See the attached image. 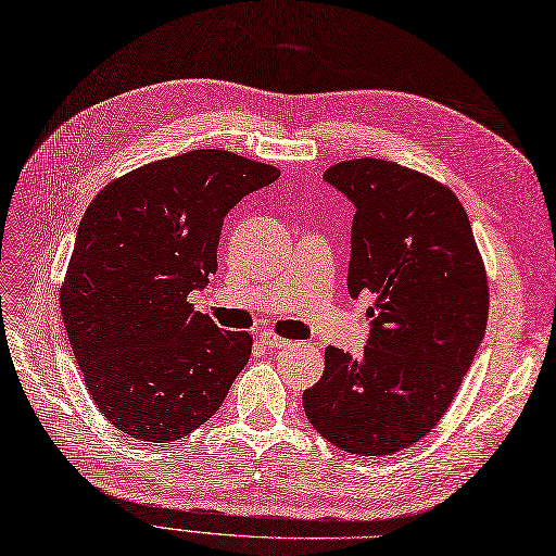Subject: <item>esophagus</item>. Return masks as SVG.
<instances>
[{
    "instance_id": "34e87169",
    "label": "esophagus",
    "mask_w": 556,
    "mask_h": 556,
    "mask_svg": "<svg viewBox=\"0 0 556 556\" xmlns=\"http://www.w3.org/2000/svg\"><path fill=\"white\" fill-rule=\"evenodd\" d=\"M261 343L267 348V351H281V348H289L291 341H286L275 334H261Z\"/></svg>"
}]
</instances>
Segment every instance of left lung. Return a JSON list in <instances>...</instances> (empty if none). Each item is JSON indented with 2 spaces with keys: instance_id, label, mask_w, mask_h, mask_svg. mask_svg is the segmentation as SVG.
I'll list each match as a JSON object with an SVG mask.
<instances>
[{
  "instance_id": "1",
  "label": "left lung",
  "mask_w": 556,
  "mask_h": 556,
  "mask_svg": "<svg viewBox=\"0 0 556 556\" xmlns=\"http://www.w3.org/2000/svg\"><path fill=\"white\" fill-rule=\"evenodd\" d=\"M323 178L355 205L348 293H374L376 306L359 357L325 351L304 415L341 451L387 456L454 401L485 334L488 279L463 203L438 180L376 157Z\"/></svg>"
}]
</instances>
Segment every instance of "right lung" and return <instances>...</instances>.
<instances>
[{"mask_svg":"<svg viewBox=\"0 0 556 556\" xmlns=\"http://www.w3.org/2000/svg\"><path fill=\"white\" fill-rule=\"evenodd\" d=\"M279 178L270 164L201 149L110 182L87 208L61 289L73 355L102 417L141 442L208 421L252 355L188 295L217 270L224 217Z\"/></svg>","mask_w":556,"mask_h":556,"instance_id":"add662e5","label":"right lung"}]
</instances>
